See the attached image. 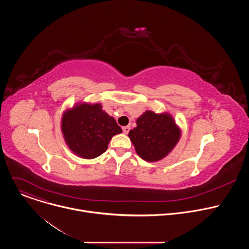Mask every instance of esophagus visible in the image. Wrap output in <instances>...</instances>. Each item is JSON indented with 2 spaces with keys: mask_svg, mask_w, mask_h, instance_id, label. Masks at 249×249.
I'll return each mask as SVG.
<instances>
[{
  "mask_svg": "<svg viewBox=\"0 0 249 249\" xmlns=\"http://www.w3.org/2000/svg\"><path fill=\"white\" fill-rule=\"evenodd\" d=\"M122 130H123L124 134H128L129 131H130V126H125V127L122 128Z\"/></svg>",
  "mask_w": 249,
  "mask_h": 249,
  "instance_id": "esophagus-1",
  "label": "esophagus"
}]
</instances>
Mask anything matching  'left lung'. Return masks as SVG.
Returning a JSON list of instances; mask_svg holds the SVG:
<instances>
[{
  "label": "left lung",
  "instance_id": "1",
  "mask_svg": "<svg viewBox=\"0 0 249 249\" xmlns=\"http://www.w3.org/2000/svg\"><path fill=\"white\" fill-rule=\"evenodd\" d=\"M136 123L128 136L136 153L144 160L155 162L162 160L180 140L181 129L168 112L147 110L137 118Z\"/></svg>",
  "mask_w": 249,
  "mask_h": 249
}]
</instances>
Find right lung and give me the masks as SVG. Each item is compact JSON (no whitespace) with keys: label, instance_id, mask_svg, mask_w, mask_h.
<instances>
[{"label":"right lung","instance_id":"right-lung-1","mask_svg":"<svg viewBox=\"0 0 249 249\" xmlns=\"http://www.w3.org/2000/svg\"><path fill=\"white\" fill-rule=\"evenodd\" d=\"M61 131L69 149L76 156L91 160L107 150L113 136L122 133L115 119L100 103L79 102L63 112Z\"/></svg>","mask_w":249,"mask_h":249}]
</instances>
